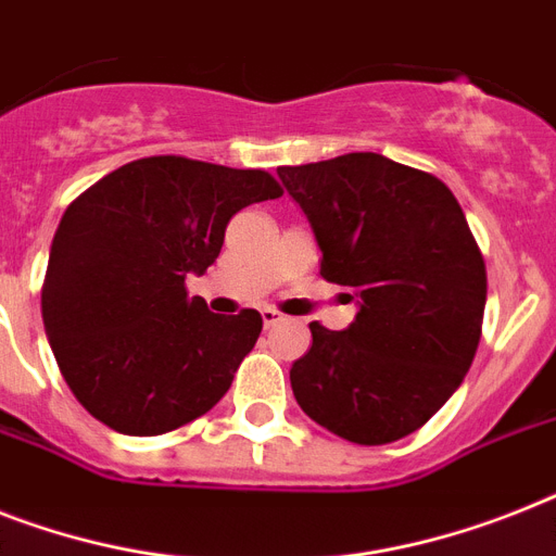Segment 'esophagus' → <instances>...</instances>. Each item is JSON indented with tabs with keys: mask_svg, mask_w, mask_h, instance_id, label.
I'll use <instances>...</instances> for the list:
<instances>
[{
	"mask_svg": "<svg viewBox=\"0 0 556 556\" xmlns=\"http://www.w3.org/2000/svg\"><path fill=\"white\" fill-rule=\"evenodd\" d=\"M286 319V314H279L277 308H263V325L265 328H274V325H279Z\"/></svg>",
	"mask_w": 556,
	"mask_h": 556,
	"instance_id": "obj_1",
	"label": "esophagus"
}]
</instances>
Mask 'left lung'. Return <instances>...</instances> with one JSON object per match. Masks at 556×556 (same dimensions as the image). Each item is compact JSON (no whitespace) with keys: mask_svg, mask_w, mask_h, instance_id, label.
<instances>
[{"mask_svg":"<svg viewBox=\"0 0 556 556\" xmlns=\"http://www.w3.org/2000/svg\"><path fill=\"white\" fill-rule=\"evenodd\" d=\"M277 174L308 216L323 279L356 300L345 331L308 325L293 396L342 440H403L448 403L480 345L489 282L466 214L448 185L382 153Z\"/></svg>","mask_w":556,"mask_h":556,"instance_id":"obj_1","label":"left lung"}]
</instances>
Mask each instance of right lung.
I'll return each mask as SVG.
<instances>
[{"mask_svg": "<svg viewBox=\"0 0 556 556\" xmlns=\"http://www.w3.org/2000/svg\"><path fill=\"white\" fill-rule=\"evenodd\" d=\"M282 188L268 170L148 156L67 205L42 286L45 333L67 388L119 434L202 417L263 331L260 311L211 314L185 277L205 274L231 216Z\"/></svg>", "mask_w": 556, "mask_h": 556, "instance_id": "right-lung-1", "label": "right lung"}]
</instances>
